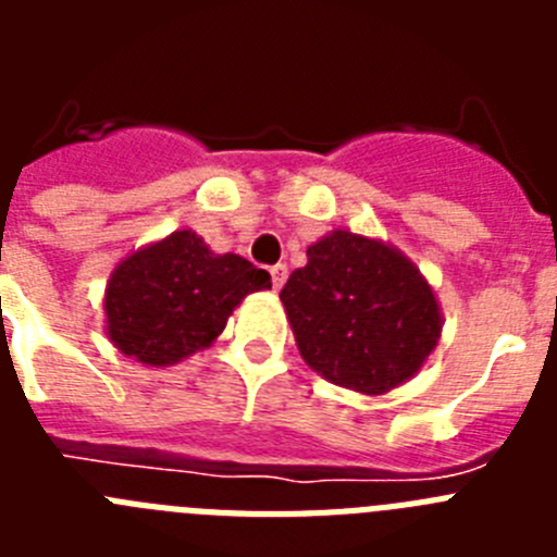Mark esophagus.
<instances>
[{
  "label": "esophagus",
  "instance_id": "1",
  "mask_svg": "<svg viewBox=\"0 0 557 557\" xmlns=\"http://www.w3.org/2000/svg\"><path fill=\"white\" fill-rule=\"evenodd\" d=\"M270 278H273V289H282L284 282H287V264H273Z\"/></svg>",
  "mask_w": 557,
  "mask_h": 557
}]
</instances>
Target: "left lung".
Returning <instances> with one entry per match:
<instances>
[{"instance_id":"1","label":"left lung","mask_w":557,"mask_h":557,"mask_svg":"<svg viewBox=\"0 0 557 557\" xmlns=\"http://www.w3.org/2000/svg\"><path fill=\"white\" fill-rule=\"evenodd\" d=\"M295 346L314 373L362 396L416 376L444 312L424 273L396 245L337 228L307 248L282 289Z\"/></svg>"}]
</instances>
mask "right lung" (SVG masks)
<instances>
[{
	"label": "right lung",
	"instance_id": "obj_1",
	"mask_svg": "<svg viewBox=\"0 0 557 557\" xmlns=\"http://www.w3.org/2000/svg\"><path fill=\"white\" fill-rule=\"evenodd\" d=\"M270 273L236 253H214L191 228L133 250L106 284V337L141 366L166 368L209 348L245 295Z\"/></svg>",
	"mask_w": 557,
	"mask_h": 557
}]
</instances>
